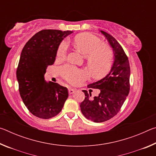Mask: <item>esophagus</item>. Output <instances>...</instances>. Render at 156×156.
<instances>
[{
	"mask_svg": "<svg viewBox=\"0 0 156 156\" xmlns=\"http://www.w3.org/2000/svg\"><path fill=\"white\" fill-rule=\"evenodd\" d=\"M68 91H69V94L71 95V94H73V93H75L76 89H69Z\"/></svg>",
	"mask_w": 156,
	"mask_h": 156,
	"instance_id": "1",
	"label": "esophagus"
}]
</instances>
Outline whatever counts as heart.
<instances>
[{"instance_id":"heart-1","label":"heart","mask_w":156,"mask_h":156,"mask_svg":"<svg viewBox=\"0 0 156 156\" xmlns=\"http://www.w3.org/2000/svg\"><path fill=\"white\" fill-rule=\"evenodd\" d=\"M73 44L87 56V64L94 76L100 78L109 72L113 62V53L109 47L102 44L99 38L91 34H80L74 37ZM67 53V44L66 42H62L58 48L56 56L58 59H62ZM60 71L65 80L72 84L78 83L87 76L84 71L77 69L69 65L61 67Z\"/></svg>"}]
</instances>
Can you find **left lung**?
Segmentation results:
<instances>
[{"mask_svg":"<svg viewBox=\"0 0 156 156\" xmlns=\"http://www.w3.org/2000/svg\"><path fill=\"white\" fill-rule=\"evenodd\" d=\"M109 41L114 52V62L109 74L104 78L89 84L88 88L98 89V96L83 91L85 98L80 105V110L87 119L94 122L109 120L119 112L130 90V66L128 57L114 37L100 31Z\"/></svg>","mask_w":156,"mask_h":156,"instance_id":"left-lung-1","label":"left lung"}]
</instances>
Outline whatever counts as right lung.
<instances>
[{
	"label": "right lung",
	"instance_id": "1",
	"mask_svg": "<svg viewBox=\"0 0 156 156\" xmlns=\"http://www.w3.org/2000/svg\"><path fill=\"white\" fill-rule=\"evenodd\" d=\"M73 31L43 30L31 37L23 47L16 70L21 98L36 117L49 119L61 112L68 98L67 89L44 80L49 65L56 60L63 38Z\"/></svg>",
	"mask_w": 156,
	"mask_h": 156
}]
</instances>
